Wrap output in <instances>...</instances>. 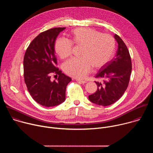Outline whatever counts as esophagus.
<instances>
[{
	"label": "esophagus",
	"instance_id": "obj_1",
	"mask_svg": "<svg viewBox=\"0 0 153 153\" xmlns=\"http://www.w3.org/2000/svg\"><path fill=\"white\" fill-rule=\"evenodd\" d=\"M76 81L79 83H86V82L85 80H79V79H76Z\"/></svg>",
	"mask_w": 153,
	"mask_h": 153
}]
</instances>
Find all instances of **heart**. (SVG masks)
Masks as SVG:
<instances>
[{
    "mask_svg": "<svg viewBox=\"0 0 153 153\" xmlns=\"http://www.w3.org/2000/svg\"><path fill=\"white\" fill-rule=\"evenodd\" d=\"M71 41L65 38L58 39L55 43V51L61 59L69 57L73 44L82 47L80 58L71 59L63 66L64 71L75 78L82 79L88 74L92 66L99 69L111 60L115 50V40L108 34L88 28L73 30Z\"/></svg>",
    "mask_w": 153,
    "mask_h": 153,
    "instance_id": "heart-1",
    "label": "heart"
}]
</instances>
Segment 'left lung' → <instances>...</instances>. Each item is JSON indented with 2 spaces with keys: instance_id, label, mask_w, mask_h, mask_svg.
<instances>
[{
  "instance_id": "obj_1",
  "label": "left lung",
  "mask_w": 153,
  "mask_h": 153,
  "mask_svg": "<svg viewBox=\"0 0 153 153\" xmlns=\"http://www.w3.org/2000/svg\"><path fill=\"white\" fill-rule=\"evenodd\" d=\"M118 48L113 59L102 67L96 77L103 79L95 81L97 90L88 96L89 100L99 105L108 106L117 102L126 91L131 74L132 64L129 51L122 39L114 34Z\"/></svg>"
}]
</instances>
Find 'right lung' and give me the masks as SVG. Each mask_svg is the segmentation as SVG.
I'll use <instances>...</instances> for the list:
<instances>
[{"mask_svg":"<svg viewBox=\"0 0 153 153\" xmlns=\"http://www.w3.org/2000/svg\"><path fill=\"white\" fill-rule=\"evenodd\" d=\"M65 28H54L39 34L31 42L24 59V80L33 99L46 107L60 105L65 100L67 86L72 79L56 67L54 44ZM57 81L51 80L52 74Z\"/></svg>","mask_w":153,"mask_h":153,"instance_id":"1","label":"right lung"}]
</instances>
